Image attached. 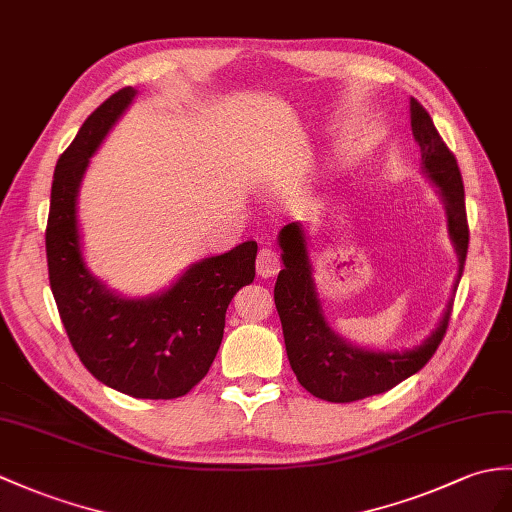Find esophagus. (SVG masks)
Returning <instances> with one entry per match:
<instances>
[{"label":"esophagus","instance_id":"esophagus-1","mask_svg":"<svg viewBox=\"0 0 512 512\" xmlns=\"http://www.w3.org/2000/svg\"><path fill=\"white\" fill-rule=\"evenodd\" d=\"M279 270H281V259L277 251H272V248H261L257 255V275L270 279L275 277Z\"/></svg>","mask_w":512,"mask_h":512}]
</instances>
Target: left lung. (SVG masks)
<instances>
[{"mask_svg": "<svg viewBox=\"0 0 512 512\" xmlns=\"http://www.w3.org/2000/svg\"><path fill=\"white\" fill-rule=\"evenodd\" d=\"M410 126L414 141L421 148V172L430 178L445 205L447 233L458 255L454 288H451L443 318L417 347L403 351L358 347L338 336L327 323L316 292L303 224H285L279 231L283 270L275 283V305L292 371L299 384L318 399L349 403L395 388L430 362L447 331L451 305H454V294L469 248L465 187H462L456 157L438 135L430 113L414 98H410Z\"/></svg>", "mask_w": 512, "mask_h": 512, "instance_id": "8db88e82", "label": "left lung"}]
</instances>
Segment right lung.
I'll return each mask as SVG.
<instances>
[{
  "label": "right lung",
  "instance_id": "add662e5",
  "mask_svg": "<svg viewBox=\"0 0 512 512\" xmlns=\"http://www.w3.org/2000/svg\"><path fill=\"white\" fill-rule=\"evenodd\" d=\"M137 89L124 87L95 109L56 163L45 231L47 270L71 347L102 384L137 399L192 390L216 358L235 292L255 279L257 242L196 261L170 288L124 296L89 270L78 227V194L89 161Z\"/></svg>",
  "mask_w": 512,
  "mask_h": 512
}]
</instances>
